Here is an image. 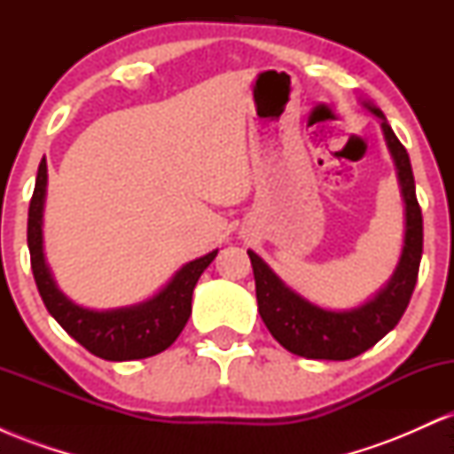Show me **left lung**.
<instances>
[{
	"mask_svg": "<svg viewBox=\"0 0 454 454\" xmlns=\"http://www.w3.org/2000/svg\"><path fill=\"white\" fill-rule=\"evenodd\" d=\"M369 106V104H367ZM369 111L382 119L384 137L397 164L401 192L405 200V243L399 267L393 279L376 299L352 311H328L311 305L303 296L293 293L281 284L278 275L260 260L249 254L256 279L258 311L270 335L288 352L305 358H325V361H348L382 340L388 331L397 326L408 307L416 279H419L420 256H423V213L416 198L414 175H411L410 155L393 128L384 119L380 108Z\"/></svg>",
	"mask_w": 454,
	"mask_h": 454,
	"instance_id": "obj_1",
	"label": "left lung"
}]
</instances>
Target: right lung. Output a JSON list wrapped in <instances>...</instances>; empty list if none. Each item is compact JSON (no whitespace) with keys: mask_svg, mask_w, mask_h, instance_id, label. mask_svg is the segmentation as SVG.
Instances as JSON below:
<instances>
[{"mask_svg":"<svg viewBox=\"0 0 454 454\" xmlns=\"http://www.w3.org/2000/svg\"><path fill=\"white\" fill-rule=\"evenodd\" d=\"M46 192V161L43 158L29 202L27 245L35 286L49 314L70 337L104 361H134L164 352L175 343L192 314V293L217 252L185 264L158 296L134 307L93 311L67 301L57 290L43 256V205Z\"/></svg>","mask_w":454,"mask_h":454,"instance_id":"right-lung-1","label":"right lung"}]
</instances>
